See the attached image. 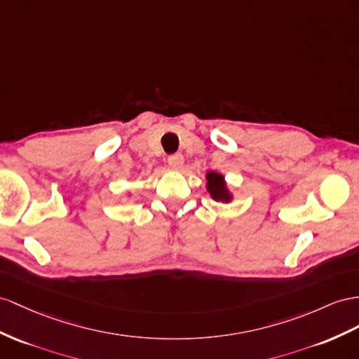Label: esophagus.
<instances>
[{"label": "esophagus", "mask_w": 359, "mask_h": 359, "mask_svg": "<svg viewBox=\"0 0 359 359\" xmlns=\"http://www.w3.org/2000/svg\"><path fill=\"white\" fill-rule=\"evenodd\" d=\"M183 162H185V159H183L182 154H172V156H170V158H168V165H170L172 170H176V171L182 170Z\"/></svg>", "instance_id": "obj_1"}]
</instances>
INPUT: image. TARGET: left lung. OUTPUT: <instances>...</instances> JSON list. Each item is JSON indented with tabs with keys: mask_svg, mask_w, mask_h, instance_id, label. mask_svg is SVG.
Masks as SVG:
<instances>
[{
	"mask_svg": "<svg viewBox=\"0 0 359 359\" xmlns=\"http://www.w3.org/2000/svg\"><path fill=\"white\" fill-rule=\"evenodd\" d=\"M206 189L209 196L215 201H222V203H231L233 200V194L231 189L227 188L226 179L222 172L217 171H208L206 172Z\"/></svg>",
	"mask_w": 359,
	"mask_h": 359,
	"instance_id": "8db88e82",
	"label": "left lung"
}]
</instances>
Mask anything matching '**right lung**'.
Masks as SVG:
<instances>
[{"label":"right lung","mask_w":359,"mask_h":359,"mask_svg":"<svg viewBox=\"0 0 359 359\" xmlns=\"http://www.w3.org/2000/svg\"><path fill=\"white\" fill-rule=\"evenodd\" d=\"M128 196H130V194H128Z\"/></svg>","instance_id":"add662e5"}]
</instances>
